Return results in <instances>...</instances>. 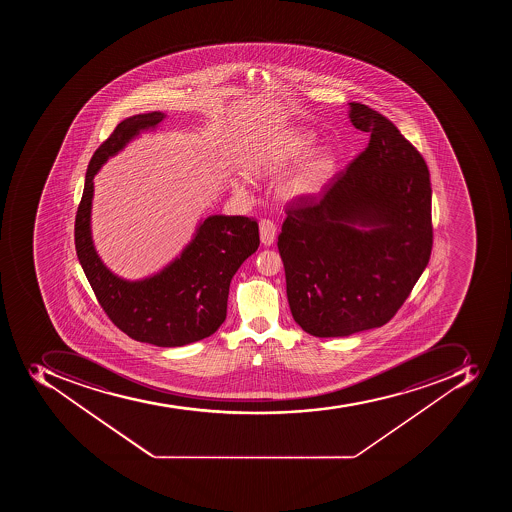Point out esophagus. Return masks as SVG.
Here are the masks:
<instances>
[{
	"instance_id": "1",
	"label": "esophagus",
	"mask_w": 512,
	"mask_h": 512,
	"mask_svg": "<svg viewBox=\"0 0 512 512\" xmlns=\"http://www.w3.org/2000/svg\"><path fill=\"white\" fill-rule=\"evenodd\" d=\"M259 237H261L262 245H274L275 237H277V226L269 219H262L259 222Z\"/></svg>"
}]
</instances>
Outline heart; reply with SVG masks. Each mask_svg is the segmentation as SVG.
Returning a JSON list of instances; mask_svg holds the SVG:
<instances>
[{
    "label": "heart",
    "mask_w": 512,
    "mask_h": 512,
    "mask_svg": "<svg viewBox=\"0 0 512 512\" xmlns=\"http://www.w3.org/2000/svg\"><path fill=\"white\" fill-rule=\"evenodd\" d=\"M317 139L304 129H288L269 139L258 158L256 171H277L298 163L314 150ZM336 171V155L330 149H322L310 155L301 168L286 182L285 195L288 200H310L317 197Z\"/></svg>",
    "instance_id": "heart-1"
}]
</instances>
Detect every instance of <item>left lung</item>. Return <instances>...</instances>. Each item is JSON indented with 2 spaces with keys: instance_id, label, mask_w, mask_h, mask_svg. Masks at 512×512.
<instances>
[{
  "instance_id": "1",
  "label": "left lung",
  "mask_w": 512,
  "mask_h": 512,
  "mask_svg": "<svg viewBox=\"0 0 512 512\" xmlns=\"http://www.w3.org/2000/svg\"><path fill=\"white\" fill-rule=\"evenodd\" d=\"M367 149L318 197L286 210L278 251L294 322L317 338L386 325L431 258V179L392 121L351 102Z\"/></svg>"
}]
</instances>
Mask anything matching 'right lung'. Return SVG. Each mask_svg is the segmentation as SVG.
Returning a JSON list of instances; mask_svg holds the SVG:
<instances>
[{
    "instance_id": "obj_1",
    "label": "right lung",
    "mask_w": 512,
    "mask_h": 512,
    "mask_svg": "<svg viewBox=\"0 0 512 512\" xmlns=\"http://www.w3.org/2000/svg\"><path fill=\"white\" fill-rule=\"evenodd\" d=\"M163 112L139 113L121 121L94 152L75 219V248L89 285L105 314L129 338L158 347H181L208 338L224 323L235 272L259 246L258 222L245 216L213 214L200 219L194 237L157 274L126 280L113 274L97 254L91 234L94 176L147 131L165 120Z\"/></svg>"
}]
</instances>
